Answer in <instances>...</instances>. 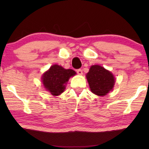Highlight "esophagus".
<instances>
[{
  "label": "esophagus",
  "mask_w": 149,
  "mask_h": 149,
  "mask_svg": "<svg viewBox=\"0 0 149 149\" xmlns=\"http://www.w3.org/2000/svg\"><path fill=\"white\" fill-rule=\"evenodd\" d=\"M77 74L79 75H81L83 74V71L81 69H78V70H77Z\"/></svg>",
  "instance_id": "34e87169"
}]
</instances>
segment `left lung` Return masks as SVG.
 <instances>
[{
  "instance_id": "obj_1",
  "label": "left lung",
  "mask_w": 149,
  "mask_h": 149,
  "mask_svg": "<svg viewBox=\"0 0 149 149\" xmlns=\"http://www.w3.org/2000/svg\"><path fill=\"white\" fill-rule=\"evenodd\" d=\"M86 78L91 91L98 96H104L115 86V78L113 73L100 65H92Z\"/></svg>"
}]
</instances>
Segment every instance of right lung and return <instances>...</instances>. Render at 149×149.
<instances>
[{
    "instance_id": "right-lung-1",
    "label": "right lung",
    "mask_w": 149,
    "mask_h": 149,
    "mask_svg": "<svg viewBox=\"0 0 149 149\" xmlns=\"http://www.w3.org/2000/svg\"><path fill=\"white\" fill-rule=\"evenodd\" d=\"M76 74L72 69H65L60 65L54 64L42 74L41 81L45 90L54 96H58L64 92L70 77Z\"/></svg>"
}]
</instances>
